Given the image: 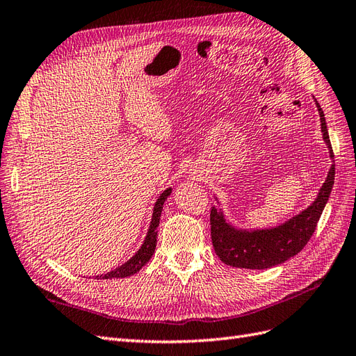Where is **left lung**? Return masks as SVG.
Returning a JSON list of instances; mask_svg holds the SVG:
<instances>
[{"label":"left lung","mask_w":356,"mask_h":356,"mask_svg":"<svg viewBox=\"0 0 356 356\" xmlns=\"http://www.w3.org/2000/svg\"><path fill=\"white\" fill-rule=\"evenodd\" d=\"M316 106L320 113L323 140L327 145L331 157H334L323 110L317 101ZM334 178L335 164H332L331 169H329L326 181L320 188L316 201L300 214L294 216L289 222L272 229H236L225 220L220 210L211 207V241L216 254L225 264L240 268H268L287 261L289 258L299 254L309 238L313 237L317 222L322 216L329 195H331Z\"/></svg>","instance_id":"8db88e82"}]
</instances>
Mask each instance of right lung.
Wrapping results in <instances>:
<instances>
[{
    "label": "right lung",
    "instance_id": "obj_1",
    "mask_svg": "<svg viewBox=\"0 0 356 356\" xmlns=\"http://www.w3.org/2000/svg\"><path fill=\"white\" fill-rule=\"evenodd\" d=\"M172 188L164 190V192L160 195V197L157 199V202L154 205V213H152V220H151V227L148 229V236H146L142 248L137 250L136 255L128 259V261L122 266H119L115 270H111L108 273L104 275H98L97 280H111V278H127V276H131L134 273H137L140 268L149 261L155 246H157V228L160 223V218H161V211H163V204L166 201L168 196L170 195Z\"/></svg>",
    "mask_w": 356,
    "mask_h": 356
}]
</instances>
